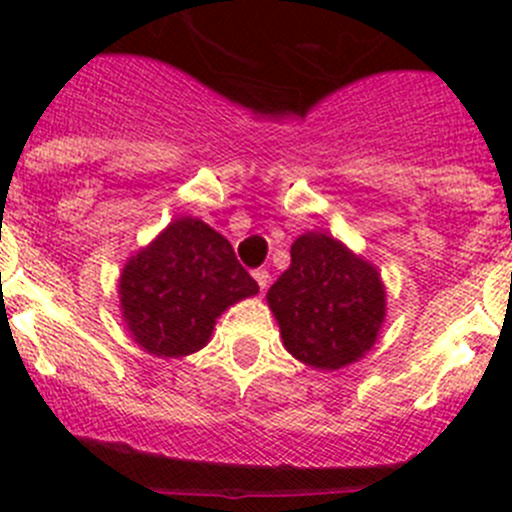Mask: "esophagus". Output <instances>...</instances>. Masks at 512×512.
Listing matches in <instances>:
<instances>
[{
    "label": "esophagus",
    "mask_w": 512,
    "mask_h": 512,
    "mask_svg": "<svg viewBox=\"0 0 512 512\" xmlns=\"http://www.w3.org/2000/svg\"><path fill=\"white\" fill-rule=\"evenodd\" d=\"M252 277H255L257 285H260V289H267V282H270V272H267V270H255V272H252Z\"/></svg>",
    "instance_id": "1"
}]
</instances>
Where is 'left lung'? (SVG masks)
Returning a JSON list of instances; mask_svg holds the SVG:
<instances>
[{
    "mask_svg": "<svg viewBox=\"0 0 512 512\" xmlns=\"http://www.w3.org/2000/svg\"><path fill=\"white\" fill-rule=\"evenodd\" d=\"M267 302L287 352L314 369H342L369 352L386 309L376 267L322 232L294 240Z\"/></svg>",
    "mask_w": 512,
    "mask_h": 512,
    "instance_id": "obj_1",
    "label": "left lung"
}]
</instances>
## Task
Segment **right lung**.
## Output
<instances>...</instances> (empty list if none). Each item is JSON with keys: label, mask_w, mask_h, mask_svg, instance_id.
<instances>
[{"label": "right lung", "mask_w": 512, "mask_h": 512, "mask_svg": "<svg viewBox=\"0 0 512 512\" xmlns=\"http://www.w3.org/2000/svg\"><path fill=\"white\" fill-rule=\"evenodd\" d=\"M257 289L220 232L198 218H178L126 265L121 307L146 352L185 356L205 347L230 304Z\"/></svg>", "instance_id": "1"}]
</instances>
